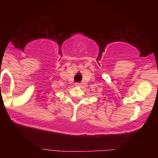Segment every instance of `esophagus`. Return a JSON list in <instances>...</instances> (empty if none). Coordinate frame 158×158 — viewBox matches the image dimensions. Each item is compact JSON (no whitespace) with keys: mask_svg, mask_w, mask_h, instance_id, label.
<instances>
[{"mask_svg":"<svg viewBox=\"0 0 158 158\" xmlns=\"http://www.w3.org/2000/svg\"><path fill=\"white\" fill-rule=\"evenodd\" d=\"M80 85H81V83H79V82H76L75 83L76 86H80Z\"/></svg>","mask_w":158,"mask_h":158,"instance_id":"obj_1","label":"esophagus"}]
</instances>
